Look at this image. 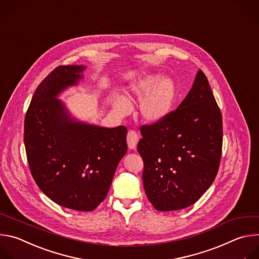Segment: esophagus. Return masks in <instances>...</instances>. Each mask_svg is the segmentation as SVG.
<instances>
[{"label":"esophagus","instance_id":"34e87169","mask_svg":"<svg viewBox=\"0 0 259 259\" xmlns=\"http://www.w3.org/2000/svg\"><path fill=\"white\" fill-rule=\"evenodd\" d=\"M126 141H127L128 148L132 149V150H135L137 148V145H138V142H139V135L137 134V132L130 131L128 134H127Z\"/></svg>","mask_w":259,"mask_h":259}]
</instances>
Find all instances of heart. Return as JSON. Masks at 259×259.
<instances>
[{
	"mask_svg": "<svg viewBox=\"0 0 259 259\" xmlns=\"http://www.w3.org/2000/svg\"><path fill=\"white\" fill-rule=\"evenodd\" d=\"M128 92L140 99V115L148 123L164 120L172 111L177 99L176 81L168 76L161 78L160 74L142 75L130 83ZM111 106L119 116L127 115L132 109L130 100L118 94L112 97Z\"/></svg>",
	"mask_w": 259,
	"mask_h": 259,
	"instance_id": "1",
	"label": "heart"
}]
</instances>
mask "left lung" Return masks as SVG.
Returning <instances> with one entry per match:
<instances>
[{"instance_id": "left-lung-1", "label": "left lung", "mask_w": 259, "mask_h": 259, "mask_svg": "<svg viewBox=\"0 0 259 259\" xmlns=\"http://www.w3.org/2000/svg\"><path fill=\"white\" fill-rule=\"evenodd\" d=\"M141 134L143 185L155 209L180 210L197 202L217 177L223 147L222 113L202 70L177 110L142 126Z\"/></svg>"}]
</instances>
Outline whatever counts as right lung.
Returning <instances> with one entry per match:
<instances>
[{"label": "right lung", "mask_w": 259, "mask_h": 259, "mask_svg": "<svg viewBox=\"0 0 259 259\" xmlns=\"http://www.w3.org/2000/svg\"><path fill=\"white\" fill-rule=\"evenodd\" d=\"M83 65L58 66L36 88L24 121L31 175L63 207L92 211L104 200L127 151L126 127L108 128L73 117L58 97L83 78Z\"/></svg>", "instance_id": "add662e5"}]
</instances>
